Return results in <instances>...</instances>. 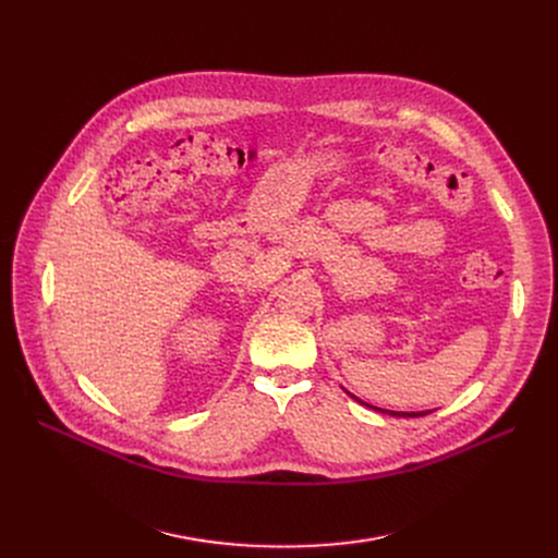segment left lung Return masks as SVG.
Masks as SVG:
<instances>
[{
    "instance_id": "1",
    "label": "left lung",
    "mask_w": 558,
    "mask_h": 558,
    "mask_svg": "<svg viewBox=\"0 0 558 558\" xmlns=\"http://www.w3.org/2000/svg\"><path fill=\"white\" fill-rule=\"evenodd\" d=\"M355 398V396H353ZM355 400H360V398H355ZM362 402V400H360ZM364 404V402H362ZM366 407H371V404H366ZM373 409H377V407H373ZM377 412H383V414H389V416H398V418H418V416H425L427 412H389V409H377Z\"/></svg>"
}]
</instances>
